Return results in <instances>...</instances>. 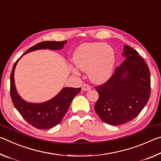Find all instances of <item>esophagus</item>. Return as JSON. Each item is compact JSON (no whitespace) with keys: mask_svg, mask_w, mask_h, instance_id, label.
<instances>
[{"mask_svg":"<svg viewBox=\"0 0 161 161\" xmlns=\"http://www.w3.org/2000/svg\"><path fill=\"white\" fill-rule=\"evenodd\" d=\"M81 89L83 91H88L89 89H91V86L88 84H84L82 86H81Z\"/></svg>","mask_w":161,"mask_h":161,"instance_id":"esophagus-1","label":"esophagus"}]
</instances>
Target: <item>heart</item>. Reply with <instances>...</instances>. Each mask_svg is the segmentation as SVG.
Here are the masks:
<instances>
[{
    "label": "heart",
    "mask_w": 161,
    "mask_h": 161,
    "mask_svg": "<svg viewBox=\"0 0 161 161\" xmlns=\"http://www.w3.org/2000/svg\"><path fill=\"white\" fill-rule=\"evenodd\" d=\"M73 62L77 68L87 72L88 77L95 83L107 81L113 73L115 52L111 46L101 42L84 43L73 54ZM77 73V70L72 69Z\"/></svg>",
    "instance_id": "1"
}]
</instances>
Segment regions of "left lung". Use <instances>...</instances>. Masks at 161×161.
Returning <instances> with one entry per match:
<instances>
[{
	"label": "left lung",
	"mask_w": 161,
	"mask_h": 161,
	"mask_svg": "<svg viewBox=\"0 0 161 161\" xmlns=\"http://www.w3.org/2000/svg\"><path fill=\"white\" fill-rule=\"evenodd\" d=\"M126 58L102 85L95 86L99 99L94 108L103 122L117 126L135 119L148 103L151 76L148 65L138 53L124 45Z\"/></svg>",
	"instance_id": "8db88e82"
}]
</instances>
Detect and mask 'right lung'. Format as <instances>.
Returning a JSON list of instances; mask_svg holds the SVG:
<instances>
[{
    "label": "right lung",
    "mask_w": 161,
    "mask_h": 161,
    "mask_svg": "<svg viewBox=\"0 0 161 161\" xmlns=\"http://www.w3.org/2000/svg\"><path fill=\"white\" fill-rule=\"evenodd\" d=\"M66 42V40L41 42L29 48L25 54L40 49L60 50ZM19 59L15 62L10 74V92L13 105L23 119L36 129H49L57 126L64 118L72 99L81 91V88L66 87L53 99L42 103L26 102L19 96L14 83V71Z\"/></svg>",
    "instance_id": "right-lung-1"
}]
</instances>
